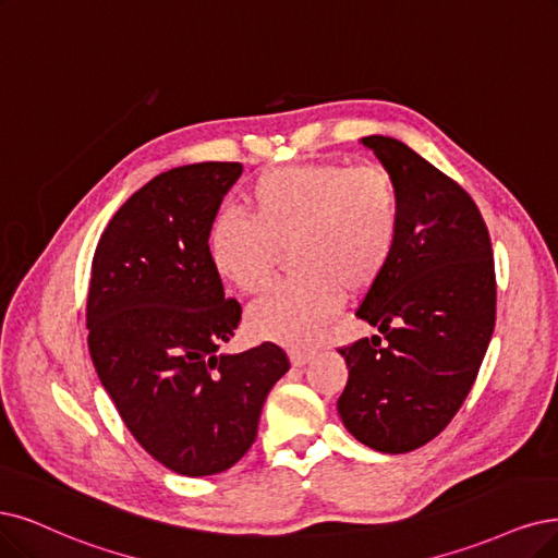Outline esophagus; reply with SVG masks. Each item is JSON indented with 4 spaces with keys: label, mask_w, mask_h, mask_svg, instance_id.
<instances>
[{
    "label": "esophagus",
    "mask_w": 558,
    "mask_h": 558,
    "mask_svg": "<svg viewBox=\"0 0 558 558\" xmlns=\"http://www.w3.org/2000/svg\"><path fill=\"white\" fill-rule=\"evenodd\" d=\"M313 356H315L313 349H292V352H290V359H292L294 367H303L305 363H311Z\"/></svg>",
    "instance_id": "1"
}]
</instances>
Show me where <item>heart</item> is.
<instances>
[{"mask_svg":"<svg viewBox=\"0 0 558 558\" xmlns=\"http://www.w3.org/2000/svg\"><path fill=\"white\" fill-rule=\"evenodd\" d=\"M243 206L247 218L211 220L206 257L222 282L259 294L276 278L280 251L292 245L301 274L266 294L247 319L255 336L284 344L311 342L338 313L342 290L373 287L402 230L398 183L381 165H282L247 185Z\"/></svg>","mask_w":558,"mask_h":558,"instance_id":"1","label":"heart"}]
</instances>
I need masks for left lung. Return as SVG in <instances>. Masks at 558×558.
Masks as SVG:
<instances>
[{
    "label": "left lung",
    "mask_w": 558,
    "mask_h": 558,
    "mask_svg": "<svg viewBox=\"0 0 558 558\" xmlns=\"http://www.w3.org/2000/svg\"><path fill=\"white\" fill-rule=\"evenodd\" d=\"M402 202L396 255L356 317L379 336L342 347L349 379L338 414L379 452L435 439L478 377L497 319L492 241L476 202L404 142L367 135Z\"/></svg>",
    "instance_id": "left-lung-1"
}]
</instances>
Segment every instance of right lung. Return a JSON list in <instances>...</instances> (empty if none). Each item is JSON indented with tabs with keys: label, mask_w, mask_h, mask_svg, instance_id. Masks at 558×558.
<instances>
[{
	"label": "right lung",
	"mask_w": 558,
	"mask_h": 558,
	"mask_svg": "<svg viewBox=\"0 0 558 558\" xmlns=\"http://www.w3.org/2000/svg\"><path fill=\"white\" fill-rule=\"evenodd\" d=\"M243 172L195 162L162 172L102 232L87 296L89 354L121 421L181 476H214L255 444L262 407L290 369L262 342L220 354L241 322L206 257V230Z\"/></svg>",
	"instance_id": "right-lung-1"
}]
</instances>
